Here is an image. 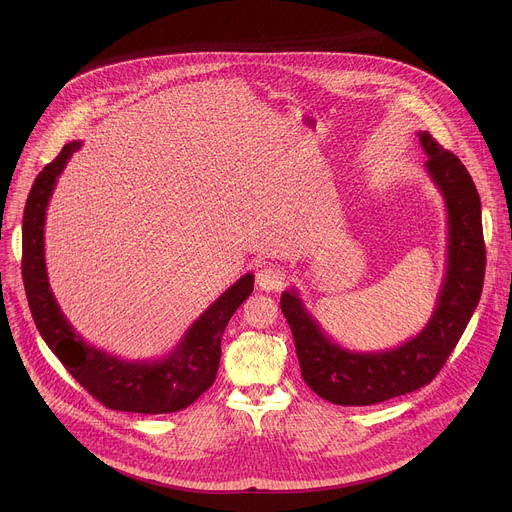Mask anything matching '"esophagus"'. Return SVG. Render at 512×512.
<instances>
[{
	"label": "esophagus",
	"instance_id": "34e87169",
	"mask_svg": "<svg viewBox=\"0 0 512 512\" xmlns=\"http://www.w3.org/2000/svg\"><path fill=\"white\" fill-rule=\"evenodd\" d=\"M283 281L285 273L275 265H267L257 271V287L263 291H277L283 285Z\"/></svg>",
	"mask_w": 512,
	"mask_h": 512
}]
</instances>
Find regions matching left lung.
<instances>
[{"mask_svg":"<svg viewBox=\"0 0 512 512\" xmlns=\"http://www.w3.org/2000/svg\"><path fill=\"white\" fill-rule=\"evenodd\" d=\"M425 170L448 212L446 275L425 328L397 348L358 352L336 344L306 310L298 289L281 294L306 385L336 405H375L431 383L464 334L482 294L486 249L482 208L472 176L427 131L417 133Z\"/></svg>","mask_w":512,"mask_h":512,"instance_id":"left-lung-1","label":"left lung"}]
</instances>
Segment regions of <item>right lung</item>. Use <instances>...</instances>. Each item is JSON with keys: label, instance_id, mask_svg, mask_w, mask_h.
Returning a JSON list of instances; mask_svg holds the SVG:
<instances>
[{"label": "right lung", "instance_id": "add662e5", "mask_svg": "<svg viewBox=\"0 0 512 512\" xmlns=\"http://www.w3.org/2000/svg\"><path fill=\"white\" fill-rule=\"evenodd\" d=\"M83 141L66 143L38 174L28 194L22 225V275L36 328L64 369L97 401L115 411L174 413L192 405L216 379L221 338L237 308L251 296L253 273L237 279L186 330L176 348L158 360H125L83 340L60 312L44 259V221L56 178Z\"/></svg>", "mask_w": 512, "mask_h": 512}]
</instances>
